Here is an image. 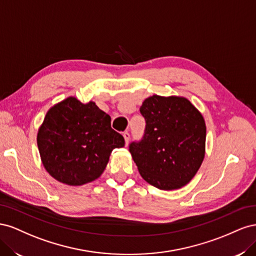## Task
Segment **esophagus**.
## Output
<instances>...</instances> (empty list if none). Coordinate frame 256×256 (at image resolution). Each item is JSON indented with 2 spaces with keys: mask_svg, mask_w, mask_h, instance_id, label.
<instances>
[{
  "mask_svg": "<svg viewBox=\"0 0 256 256\" xmlns=\"http://www.w3.org/2000/svg\"><path fill=\"white\" fill-rule=\"evenodd\" d=\"M122 136H124V138H125V142H126V145H127L128 142H129V138H130V134L128 132V131H125V132L122 134Z\"/></svg>",
  "mask_w": 256,
  "mask_h": 256,
  "instance_id": "1",
  "label": "esophagus"
}]
</instances>
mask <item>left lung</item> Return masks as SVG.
Returning a JSON list of instances; mask_svg holds the SVG:
<instances>
[{
	"mask_svg": "<svg viewBox=\"0 0 256 256\" xmlns=\"http://www.w3.org/2000/svg\"><path fill=\"white\" fill-rule=\"evenodd\" d=\"M140 112L146 126L140 141L129 145L138 172L161 190L187 184L205 156L206 125L202 114L184 97L146 98Z\"/></svg>",
	"mask_w": 256,
	"mask_h": 256,
	"instance_id": "obj_1",
	"label": "left lung"
}]
</instances>
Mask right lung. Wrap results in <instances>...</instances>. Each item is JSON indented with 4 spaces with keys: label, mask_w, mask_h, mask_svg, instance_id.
I'll list each match as a JSON object with an SVG mask.
<instances>
[{
    "label": "right lung",
    "mask_w": 256,
    "mask_h": 256,
    "mask_svg": "<svg viewBox=\"0 0 256 256\" xmlns=\"http://www.w3.org/2000/svg\"><path fill=\"white\" fill-rule=\"evenodd\" d=\"M47 172L60 182L81 186L102 174L114 148L125 145L111 128V118L95 102L68 97L53 106L37 134Z\"/></svg>",
    "instance_id": "obj_1"
}]
</instances>
